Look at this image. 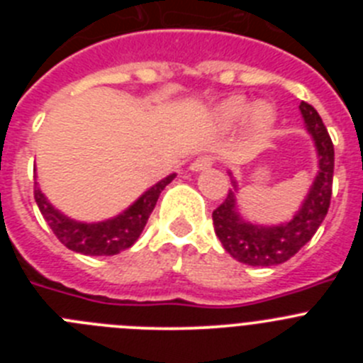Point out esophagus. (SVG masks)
<instances>
[{
	"mask_svg": "<svg viewBox=\"0 0 363 363\" xmlns=\"http://www.w3.org/2000/svg\"><path fill=\"white\" fill-rule=\"evenodd\" d=\"M213 165H214L213 156H200V158H196L194 162L191 163V171H194V172L207 171V169H211Z\"/></svg>",
	"mask_w": 363,
	"mask_h": 363,
	"instance_id": "34e87169",
	"label": "esophagus"
}]
</instances>
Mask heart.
<instances>
[{
	"instance_id": "b5f03b06",
	"label": "heart",
	"mask_w": 363,
	"mask_h": 363,
	"mask_svg": "<svg viewBox=\"0 0 363 363\" xmlns=\"http://www.w3.org/2000/svg\"><path fill=\"white\" fill-rule=\"evenodd\" d=\"M247 114H251V121L256 127H267L274 118L271 105L259 101V104L252 105L251 112H249V101L245 98H240V96L225 99L223 104L218 105L214 118L221 127H233V125H238L240 121H243Z\"/></svg>"
}]
</instances>
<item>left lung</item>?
<instances>
[{"label": "left lung", "instance_id": "8db88e82", "mask_svg": "<svg viewBox=\"0 0 363 363\" xmlns=\"http://www.w3.org/2000/svg\"><path fill=\"white\" fill-rule=\"evenodd\" d=\"M300 112L318 152V174L293 220L271 227L255 225L251 221L243 220L236 209V182H233L234 191L230 189L223 203L213 211L214 233L223 249L242 264L269 267L287 262L313 238L329 211L335 172V147L316 108L301 101Z\"/></svg>", "mask_w": 363, "mask_h": 363}]
</instances>
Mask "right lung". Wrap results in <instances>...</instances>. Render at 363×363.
Returning a JSON list of instances; mask_svg holds the SVG:
<instances>
[{"mask_svg":"<svg viewBox=\"0 0 363 363\" xmlns=\"http://www.w3.org/2000/svg\"><path fill=\"white\" fill-rule=\"evenodd\" d=\"M174 176L176 174L167 176L162 182L152 185L121 214L111 218V220L98 221V223L70 220L69 216L54 209L41 192V189L38 187V184H34V200H36L47 225L52 229L56 238L67 249L89 256H112L129 249L140 238L160 194L174 179Z\"/></svg>","mask_w":363,"mask_h":363,"instance_id":"right-lung-1","label":"right lung"}]
</instances>
